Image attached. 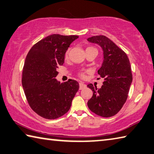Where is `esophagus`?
I'll use <instances>...</instances> for the list:
<instances>
[{"label":"esophagus","mask_w":154,"mask_h":154,"mask_svg":"<svg viewBox=\"0 0 154 154\" xmlns=\"http://www.w3.org/2000/svg\"><path fill=\"white\" fill-rule=\"evenodd\" d=\"M86 87V85L84 84L83 82H79V89H83Z\"/></svg>","instance_id":"esophagus-1"}]
</instances>
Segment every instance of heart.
I'll use <instances>...</instances> for the list:
<instances>
[{"label":"heart","instance_id":"heart-1","mask_svg":"<svg viewBox=\"0 0 154 154\" xmlns=\"http://www.w3.org/2000/svg\"><path fill=\"white\" fill-rule=\"evenodd\" d=\"M88 48H91V47H89V48H88L87 49H88ZM68 55H69V50H67V51L66 52L65 58H67L68 57ZM79 75H80V77H85V75H84V73H83V72H80Z\"/></svg>","mask_w":154,"mask_h":154}]
</instances>
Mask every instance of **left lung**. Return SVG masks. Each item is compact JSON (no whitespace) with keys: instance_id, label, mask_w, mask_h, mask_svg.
Masks as SVG:
<instances>
[{"instance_id":"obj_1","label":"left lung","mask_w":154,"mask_h":154,"mask_svg":"<svg viewBox=\"0 0 154 154\" xmlns=\"http://www.w3.org/2000/svg\"><path fill=\"white\" fill-rule=\"evenodd\" d=\"M88 40L102 49L103 63L97 73L104 79L100 89L88 85L93 91L88 106L97 115L108 118L118 113L127 99L133 81L130 62L123 50L106 36H93Z\"/></svg>"}]
</instances>
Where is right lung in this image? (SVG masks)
Listing matches in <instances>:
<instances>
[{"label":"right lung","mask_w":154,"mask_h":154,"mask_svg":"<svg viewBox=\"0 0 154 154\" xmlns=\"http://www.w3.org/2000/svg\"><path fill=\"white\" fill-rule=\"evenodd\" d=\"M78 35L52 34L36 43L27 54L22 85L32 110L46 119H56L69 110L79 88L77 81L60 83L56 79L65 53Z\"/></svg>","instance_id":"obj_1"}]
</instances>
